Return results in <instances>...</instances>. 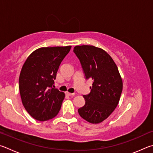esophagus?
<instances>
[{
	"label": "esophagus",
	"instance_id": "34e87169",
	"mask_svg": "<svg viewBox=\"0 0 153 153\" xmlns=\"http://www.w3.org/2000/svg\"><path fill=\"white\" fill-rule=\"evenodd\" d=\"M66 94L67 95H69V96H72V95H74V93H69V92H66Z\"/></svg>",
	"mask_w": 153,
	"mask_h": 153
}]
</instances>
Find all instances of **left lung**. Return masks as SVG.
Wrapping results in <instances>:
<instances>
[{
	"label": "left lung",
	"instance_id": "1",
	"mask_svg": "<svg viewBox=\"0 0 153 153\" xmlns=\"http://www.w3.org/2000/svg\"><path fill=\"white\" fill-rule=\"evenodd\" d=\"M73 52L81 62L85 78L93 80L85 104L78 109L80 116L91 124L108 118L119 103L123 82L118 68L105 50L93 45H76Z\"/></svg>",
	"mask_w": 153,
	"mask_h": 153
}]
</instances>
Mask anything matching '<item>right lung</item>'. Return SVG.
I'll list each match as a JSON object with an SVG mask.
<instances>
[{"label":"right lung","instance_id":"add662e5","mask_svg":"<svg viewBox=\"0 0 153 153\" xmlns=\"http://www.w3.org/2000/svg\"><path fill=\"white\" fill-rule=\"evenodd\" d=\"M71 48V45L40 48L24 63L19 87L24 108L34 119L46 121L60 111L65 95L52 86L60 64Z\"/></svg>","mask_w":153,"mask_h":153}]
</instances>
